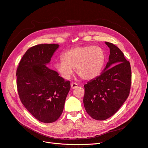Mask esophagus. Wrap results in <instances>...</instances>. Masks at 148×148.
<instances>
[{
  "mask_svg": "<svg viewBox=\"0 0 148 148\" xmlns=\"http://www.w3.org/2000/svg\"><path fill=\"white\" fill-rule=\"evenodd\" d=\"M78 86V84L75 83H72L71 84V88H72V89H75V88H77Z\"/></svg>",
  "mask_w": 148,
  "mask_h": 148,
  "instance_id": "34e87169",
  "label": "esophagus"
}]
</instances>
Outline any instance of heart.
I'll return each mask as SVG.
<instances>
[{"mask_svg":"<svg viewBox=\"0 0 148 148\" xmlns=\"http://www.w3.org/2000/svg\"><path fill=\"white\" fill-rule=\"evenodd\" d=\"M105 62L106 52L101 47L78 46L65 52L62 60L55 64V68L65 79L69 78L76 69L79 77L84 80H91L101 74Z\"/></svg>","mask_w":148,"mask_h":148,"instance_id":"1","label":"heart"}]
</instances>
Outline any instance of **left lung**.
<instances>
[{
  "label": "left lung",
  "mask_w": 148,
  "mask_h": 148,
  "mask_svg": "<svg viewBox=\"0 0 148 148\" xmlns=\"http://www.w3.org/2000/svg\"><path fill=\"white\" fill-rule=\"evenodd\" d=\"M110 49L109 62L100 76L84 85V106L87 113L97 120L110 117L127 100L130 91V64L123 53L112 43L106 42Z\"/></svg>",
  "instance_id": "1"
}]
</instances>
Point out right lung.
<instances>
[{
  "mask_svg": "<svg viewBox=\"0 0 148 148\" xmlns=\"http://www.w3.org/2000/svg\"><path fill=\"white\" fill-rule=\"evenodd\" d=\"M59 44H42L25 52L16 70L17 90L22 104L40 122L50 123L64 110L70 81L46 66Z\"/></svg>",
  "mask_w": 148,
  "mask_h": 148,
  "instance_id": "add662e5",
  "label": "right lung"
}]
</instances>
